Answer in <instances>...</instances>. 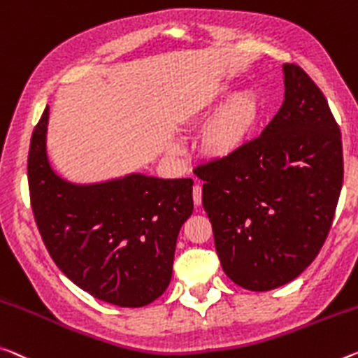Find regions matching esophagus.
<instances>
[{
  "label": "esophagus",
  "mask_w": 358,
  "mask_h": 358,
  "mask_svg": "<svg viewBox=\"0 0 358 358\" xmlns=\"http://www.w3.org/2000/svg\"><path fill=\"white\" fill-rule=\"evenodd\" d=\"M192 201H194L196 206H201L202 203V186L201 185L192 186Z\"/></svg>",
  "instance_id": "34e87169"
}]
</instances>
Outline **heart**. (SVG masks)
Masks as SVG:
<instances>
[{"instance_id": "1", "label": "heart", "mask_w": 358, "mask_h": 358, "mask_svg": "<svg viewBox=\"0 0 358 358\" xmlns=\"http://www.w3.org/2000/svg\"><path fill=\"white\" fill-rule=\"evenodd\" d=\"M231 89L220 86L206 100V105H213L218 100L229 97ZM259 119V101L257 95L245 92L236 95L221 113L213 129L210 130L207 146L210 152L217 156H228L237 152L250 140L255 126Z\"/></svg>"}]
</instances>
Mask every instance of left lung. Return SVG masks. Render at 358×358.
Listing matches in <instances>:
<instances>
[{"instance_id": "8db88e82", "label": "left lung", "mask_w": 358, "mask_h": 358, "mask_svg": "<svg viewBox=\"0 0 358 358\" xmlns=\"http://www.w3.org/2000/svg\"><path fill=\"white\" fill-rule=\"evenodd\" d=\"M285 100L259 137L194 167L221 268L252 292L301 274L330 232L343 188L339 126L301 66L283 65Z\"/></svg>"}]
</instances>
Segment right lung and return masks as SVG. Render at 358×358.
Segmentation results:
<instances>
[{"mask_svg": "<svg viewBox=\"0 0 358 358\" xmlns=\"http://www.w3.org/2000/svg\"><path fill=\"white\" fill-rule=\"evenodd\" d=\"M49 106L31 134L28 188L50 258L84 292L121 308H141L166 292L175 245L192 213V180L134 173L79 186L48 161Z\"/></svg>", "mask_w": 358, "mask_h": 358, "instance_id": "add662e5", "label": "right lung"}]
</instances>
